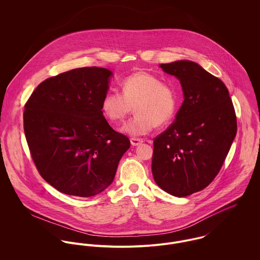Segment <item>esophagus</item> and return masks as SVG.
I'll list each match as a JSON object with an SVG mask.
<instances>
[{
	"label": "esophagus",
	"instance_id": "obj_1",
	"mask_svg": "<svg viewBox=\"0 0 260 260\" xmlns=\"http://www.w3.org/2000/svg\"><path fill=\"white\" fill-rule=\"evenodd\" d=\"M130 142H131L132 146H138L143 142V140L140 139V138H133L132 137V138H130Z\"/></svg>",
	"mask_w": 260,
	"mask_h": 260
}]
</instances>
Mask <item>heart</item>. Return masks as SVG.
<instances>
[{"instance_id": "1", "label": "heart", "mask_w": 260, "mask_h": 260, "mask_svg": "<svg viewBox=\"0 0 260 260\" xmlns=\"http://www.w3.org/2000/svg\"><path fill=\"white\" fill-rule=\"evenodd\" d=\"M121 93H106L102 100V111L117 124L123 122L134 108L136 115L123 127V131L132 136L145 135L154 127L165 126L177 109L175 88L147 72H137L124 78Z\"/></svg>"}]
</instances>
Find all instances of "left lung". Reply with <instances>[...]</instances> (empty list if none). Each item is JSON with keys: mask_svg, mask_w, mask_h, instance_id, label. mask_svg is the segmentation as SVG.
Here are the masks:
<instances>
[{"mask_svg": "<svg viewBox=\"0 0 260 260\" xmlns=\"http://www.w3.org/2000/svg\"><path fill=\"white\" fill-rule=\"evenodd\" d=\"M160 66L180 80L184 101L175 121L154 138L152 174L164 191L185 197L219 173L236 135V114L225 84L198 64Z\"/></svg>", "mask_w": 260, "mask_h": 260, "instance_id": "1", "label": "left lung"}]
</instances>
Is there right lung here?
<instances>
[{"instance_id": "1", "label": "right lung", "mask_w": 260, "mask_h": 260, "mask_svg": "<svg viewBox=\"0 0 260 260\" xmlns=\"http://www.w3.org/2000/svg\"><path fill=\"white\" fill-rule=\"evenodd\" d=\"M112 73L84 67L38 85L25 104L24 131L40 175L58 191L79 197L101 193L115 177L130 140L102 112Z\"/></svg>"}]
</instances>
